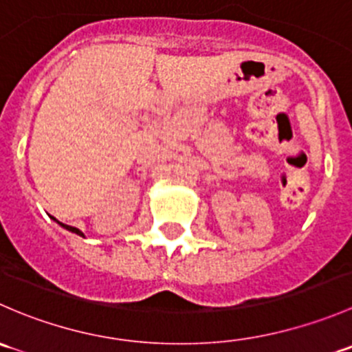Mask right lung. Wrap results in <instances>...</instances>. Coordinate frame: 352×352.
Listing matches in <instances>:
<instances>
[{"label": "right lung", "mask_w": 352, "mask_h": 352, "mask_svg": "<svg viewBox=\"0 0 352 352\" xmlns=\"http://www.w3.org/2000/svg\"><path fill=\"white\" fill-rule=\"evenodd\" d=\"M52 219H54V221H56V223H58V225H59V226H63V228H65V230H67V232H71V233H76V235H80V236H83V233H81V232H80V230H78V228H74V226H69V225H65V223H61V221H58V219H56V218H52Z\"/></svg>", "instance_id": "right-lung-1"}]
</instances>
